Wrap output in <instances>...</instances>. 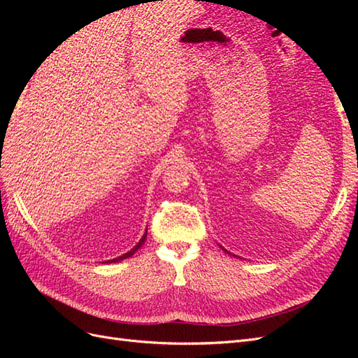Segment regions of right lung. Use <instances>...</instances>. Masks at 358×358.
Here are the masks:
<instances>
[{
  "label": "right lung",
  "instance_id": "obj_1",
  "mask_svg": "<svg viewBox=\"0 0 358 358\" xmlns=\"http://www.w3.org/2000/svg\"><path fill=\"white\" fill-rule=\"evenodd\" d=\"M146 234L148 233H145V236L142 237V239H140V242L131 249V251H129V252H127V254H124V255H121V257H117V258H113V259H109V262H106V263H116V262H122V259H125V258H128V257H131L136 251H137V249L140 248V246H142L143 243H145V241H146Z\"/></svg>",
  "mask_w": 358,
  "mask_h": 358
}]
</instances>
